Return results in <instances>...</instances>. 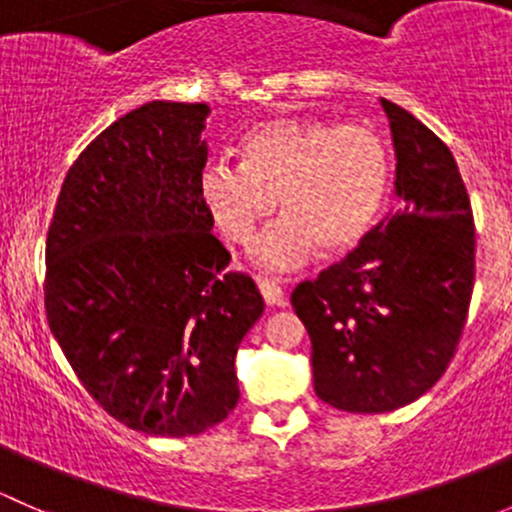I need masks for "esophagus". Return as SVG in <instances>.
Segmentation results:
<instances>
[{"label": "esophagus", "mask_w": 512, "mask_h": 512, "mask_svg": "<svg viewBox=\"0 0 512 512\" xmlns=\"http://www.w3.org/2000/svg\"><path fill=\"white\" fill-rule=\"evenodd\" d=\"M257 287H260V292H262V299H265L267 304H280L282 299H285V292H282V287L277 285L275 280H267V277H260V280H257Z\"/></svg>", "instance_id": "esophagus-1"}]
</instances>
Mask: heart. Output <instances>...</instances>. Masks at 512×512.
<instances>
[{
    "instance_id": "heart-1",
    "label": "heart",
    "mask_w": 512,
    "mask_h": 512,
    "mask_svg": "<svg viewBox=\"0 0 512 512\" xmlns=\"http://www.w3.org/2000/svg\"><path fill=\"white\" fill-rule=\"evenodd\" d=\"M391 156L366 126L322 118L260 123L240 146V165L210 160L198 173V195L215 227L235 245H250L277 208V220L255 245L267 270H297L319 255L352 252L371 235L386 205Z\"/></svg>"
}]
</instances>
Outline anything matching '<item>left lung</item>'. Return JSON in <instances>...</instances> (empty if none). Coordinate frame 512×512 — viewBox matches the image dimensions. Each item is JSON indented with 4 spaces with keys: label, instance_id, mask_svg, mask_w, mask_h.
<instances>
[{
    "label": "left lung",
    "instance_id": "obj_1",
    "mask_svg": "<svg viewBox=\"0 0 512 512\" xmlns=\"http://www.w3.org/2000/svg\"><path fill=\"white\" fill-rule=\"evenodd\" d=\"M401 208L314 282L292 292L312 339L314 391L352 414H384L426 394L456 354L476 277L471 200L453 153L381 98Z\"/></svg>",
    "mask_w": 512,
    "mask_h": 512
}]
</instances>
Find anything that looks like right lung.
<instances>
[{
  "instance_id": "obj_1",
  "label": "right lung",
  "mask_w": 512,
  "mask_h": 512,
  "mask_svg": "<svg viewBox=\"0 0 512 512\" xmlns=\"http://www.w3.org/2000/svg\"><path fill=\"white\" fill-rule=\"evenodd\" d=\"M208 116L148 101L111 123L66 173L46 237L51 334L98 404L151 436L227 418L237 347L265 312L200 203Z\"/></svg>"
}]
</instances>
